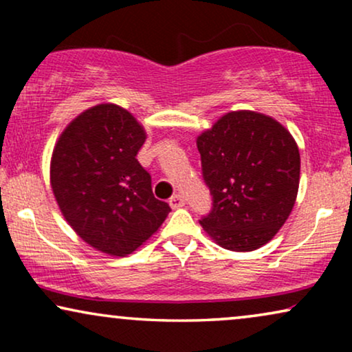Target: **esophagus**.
<instances>
[{
  "label": "esophagus",
  "instance_id": "obj_1",
  "mask_svg": "<svg viewBox=\"0 0 352 352\" xmlns=\"http://www.w3.org/2000/svg\"><path fill=\"white\" fill-rule=\"evenodd\" d=\"M184 204H186V200H184V197L182 195H179V194H175L170 199V205H171V208H181V206H184Z\"/></svg>",
  "mask_w": 352,
  "mask_h": 352
}]
</instances>
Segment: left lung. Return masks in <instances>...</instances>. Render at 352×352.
I'll return each mask as SVG.
<instances>
[{"label":"left lung","instance_id":"8db88e82","mask_svg":"<svg viewBox=\"0 0 352 352\" xmlns=\"http://www.w3.org/2000/svg\"><path fill=\"white\" fill-rule=\"evenodd\" d=\"M213 208L200 219L219 247L253 252L290 216L300 186V151L277 120L252 110L221 117L197 138Z\"/></svg>","mask_w":352,"mask_h":352}]
</instances>
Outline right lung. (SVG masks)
<instances>
[{
	"instance_id": "obj_1",
	"label": "right lung",
	"mask_w": 352,
	"mask_h": 352,
	"mask_svg": "<svg viewBox=\"0 0 352 352\" xmlns=\"http://www.w3.org/2000/svg\"><path fill=\"white\" fill-rule=\"evenodd\" d=\"M146 131L128 110L94 105L57 139L51 187L60 213L91 247L126 256L152 237L171 208L153 197L138 162Z\"/></svg>"
}]
</instances>
